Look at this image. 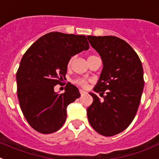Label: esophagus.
Instances as JSON below:
<instances>
[{
	"mask_svg": "<svg viewBox=\"0 0 159 159\" xmlns=\"http://www.w3.org/2000/svg\"><path fill=\"white\" fill-rule=\"evenodd\" d=\"M79 91H80V94H81V95H84V94H87V92H86L85 91H84V90H82V89H80Z\"/></svg>",
	"mask_w": 159,
	"mask_h": 159,
	"instance_id": "esophagus-1",
	"label": "esophagus"
}]
</instances>
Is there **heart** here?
Returning <instances> with one entry per match:
<instances>
[{
  "label": "heart",
  "mask_w": 159,
  "mask_h": 159,
  "mask_svg": "<svg viewBox=\"0 0 159 159\" xmlns=\"http://www.w3.org/2000/svg\"><path fill=\"white\" fill-rule=\"evenodd\" d=\"M94 57V56H90L89 57ZM72 60H73V57H71V58H70L69 61H68V65H70V63H71ZM89 80L87 79V78H78V80H76V84H78V85L81 86V87H86L88 84V83H89Z\"/></svg>",
  "instance_id": "1"
}]
</instances>
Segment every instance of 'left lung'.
<instances>
[{
	"label": "left lung",
	"instance_id": "obj_1",
	"mask_svg": "<svg viewBox=\"0 0 159 159\" xmlns=\"http://www.w3.org/2000/svg\"><path fill=\"white\" fill-rule=\"evenodd\" d=\"M100 54L103 69L93 89L87 109L90 125L98 133L113 136L127 129L137 113L144 89L143 68L134 49L115 36H87Z\"/></svg>",
	"mask_w": 159,
	"mask_h": 159
}]
</instances>
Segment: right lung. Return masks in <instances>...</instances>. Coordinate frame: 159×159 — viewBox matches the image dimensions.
<instances>
[{
  "label": "right lung",
  "mask_w": 159,
  "mask_h": 159,
  "mask_svg": "<svg viewBox=\"0 0 159 159\" xmlns=\"http://www.w3.org/2000/svg\"><path fill=\"white\" fill-rule=\"evenodd\" d=\"M89 48L84 35L50 32L23 55L16 75L17 98L24 116L37 131L50 134L65 124L67 107L81 94L70 83L62 94L54 88L65 78L70 57Z\"/></svg>",
  "instance_id": "1"
}]
</instances>
